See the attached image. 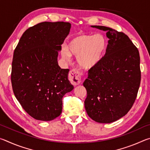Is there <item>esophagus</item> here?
<instances>
[{
	"instance_id": "esophagus-1",
	"label": "esophagus",
	"mask_w": 150,
	"mask_h": 150,
	"mask_svg": "<svg viewBox=\"0 0 150 150\" xmlns=\"http://www.w3.org/2000/svg\"><path fill=\"white\" fill-rule=\"evenodd\" d=\"M69 80L71 84L77 85L81 83V74L77 69H73L69 73Z\"/></svg>"
}]
</instances>
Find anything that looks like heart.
<instances>
[{"label": "heart", "mask_w": 150, "mask_h": 150, "mask_svg": "<svg viewBox=\"0 0 150 150\" xmlns=\"http://www.w3.org/2000/svg\"><path fill=\"white\" fill-rule=\"evenodd\" d=\"M107 40L103 34H80L73 37L62 50V56L69 60L71 55L77 56L81 67L91 69L98 64L107 49Z\"/></svg>", "instance_id": "heart-1"}]
</instances>
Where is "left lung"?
Segmentation results:
<instances>
[{
	"mask_svg": "<svg viewBox=\"0 0 150 150\" xmlns=\"http://www.w3.org/2000/svg\"><path fill=\"white\" fill-rule=\"evenodd\" d=\"M107 31V49L98 64L88 71L83 83L87 90L85 107L88 116L99 123H110L132 107L140 85L139 51L122 32L103 26Z\"/></svg>",
	"mask_w": 150,
	"mask_h": 150,
	"instance_id": "left-lung-1",
	"label": "left lung"
}]
</instances>
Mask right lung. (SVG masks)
<instances>
[{
	"instance_id": "obj_1",
	"label": "right lung",
	"mask_w": 150,
	"mask_h": 150,
	"mask_svg": "<svg viewBox=\"0 0 150 150\" xmlns=\"http://www.w3.org/2000/svg\"><path fill=\"white\" fill-rule=\"evenodd\" d=\"M71 24L44 22L22 34L14 52L11 83L24 110L36 120H52L62 111V98L73 89L69 69L58 65V51L69 34Z\"/></svg>"
}]
</instances>
